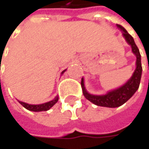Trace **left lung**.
Instances as JSON below:
<instances>
[{
  "mask_svg": "<svg viewBox=\"0 0 149 149\" xmlns=\"http://www.w3.org/2000/svg\"><path fill=\"white\" fill-rule=\"evenodd\" d=\"M116 26L122 31L123 38L125 39L126 42L131 46L132 52L136 57V62H135L136 67L132 77L121 87L109 91L104 95H92L89 93L85 89L84 77H82V80H81L83 94L85 97V98L97 106L108 107V108L119 107L123 104H125L134 95L139 88L141 77V72H142L141 54H140L138 47L134 43L133 37L126 31V29L123 26H122L121 25H116Z\"/></svg>",
  "mask_w": 149,
  "mask_h": 149,
  "instance_id": "1",
  "label": "left lung"
}]
</instances>
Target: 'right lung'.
<instances>
[{
    "instance_id": "1",
    "label": "right lung",
    "mask_w": 149,
    "mask_h": 149,
    "mask_svg": "<svg viewBox=\"0 0 149 149\" xmlns=\"http://www.w3.org/2000/svg\"><path fill=\"white\" fill-rule=\"evenodd\" d=\"M66 70L63 71L61 72V74H63ZM19 101V100H18ZM58 101V97L57 96L55 98H53L52 101L50 102H47V103H44V104H26V103H24V102H21V101H19V103L21 104L24 108H26V109L30 110V111H34V112H40V111H46L48 109H50L54 104H56L57 102Z\"/></svg>"
}]
</instances>
